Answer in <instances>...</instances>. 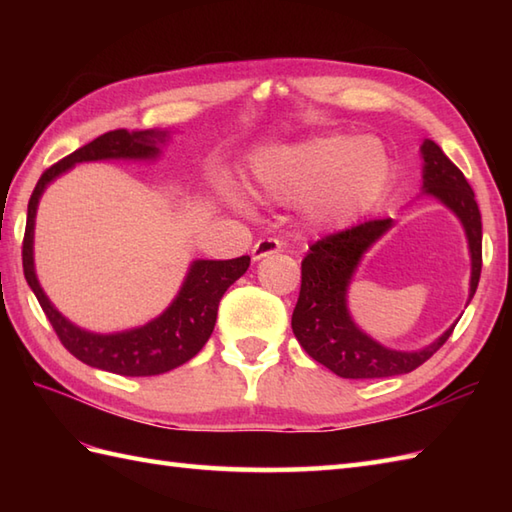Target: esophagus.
<instances>
[{
	"label": "esophagus",
	"instance_id": "esophagus-1",
	"mask_svg": "<svg viewBox=\"0 0 512 512\" xmlns=\"http://www.w3.org/2000/svg\"><path fill=\"white\" fill-rule=\"evenodd\" d=\"M281 248H284V244H281L277 237H264V239H259V242L253 246V250H250V255H253V259H262L266 255L279 253Z\"/></svg>",
	"mask_w": 512,
	"mask_h": 512
}]
</instances>
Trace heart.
<instances>
[{
    "label": "heart",
    "instance_id": "b5f03b06",
    "mask_svg": "<svg viewBox=\"0 0 512 512\" xmlns=\"http://www.w3.org/2000/svg\"><path fill=\"white\" fill-rule=\"evenodd\" d=\"M394 176L391 151L376 136H312L250 160V189L270 202L299 200L303 220L319 231H343L374 213Z\"/></svg>",
    "mask_w": 512,
    "mask_h": 512
}]
</instances>
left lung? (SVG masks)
<instances>
[{
	"label": "left lung",
	"mask_w": 512,
	"mask_h": 512,
	"mask_svg": "<svg viewBox=\"0 0 512 512\" xmlns=\"http://www.w3.org/2000/svg\"><path fill=\"white\" fill-rule=\"evenodd\" d=\"M420 151L424 160L422 191L431 193L460 217L466 239H469L471 301L482 273L480 206L475 202V193L464 173L433 140H424ZM391 226H394V220L385 217V220H369L345 228V231L325 235L310 246V253L301 262V290L295 312H292V332L314 361L332 369L341 378H387L409 374L424 361H429L447 343L455 328L451 325L440 339L418 352L389 350L356 328L347 312V288H350L361 257Z\"/></svg>",
	"instance_id": "obj_1"
}]
</instances>
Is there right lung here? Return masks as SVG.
<instances>
[{
  "instance_id": "obj_1",
  "label": "right lung",
  "mask_w": 512,
  "mask_h": 512,
  "mask_svg": "<svg viewBox=\"0 0 512 512\" xmlns=\"http://www.w3.org/2000/svg\"><path fill=\"white\" fill-rule=\"evenodd\" d=\"M165 140L167 132H160V129H145V132L132 134L127 129L107 132L43 171L28 202L24 246H21L28 286L35 292L39 306L46 312L65 350L85 365L121 376H156L191 361L202 350L204 343L209 341L215 328L220 299L246 273L250 257L242 255L235 259H220V262L217 259H198V262H193L178 297L173 299L171 306L158 319L143 325V328L118 334L85 332L76 328L74 323H70L52 306L37 281L35 262H32V233H35L37 204L43 189L54 178L61 176L63 171L74 167L76 162L107 158H156L160 154L158 145L165 143Z\"/></svg>"
}]
</instances>
